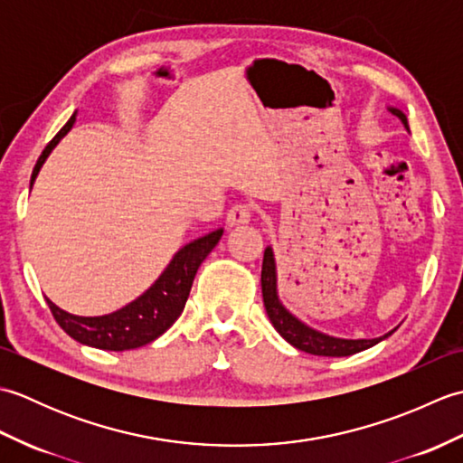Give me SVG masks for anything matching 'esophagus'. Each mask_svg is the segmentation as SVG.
I'll return each mask as SVG.
<instances>
[{"mask_svg": "<svg viewBox=\"0 0 463 463\" xmlns=\"http://www.w3.org/2000/svg\"><path fill=\"white\" fill-rule=\"evenodd\" d=\"M226 222L231 226H239V224H247L250 222V206L249 204H234L232 209L226 214Z\"/></svg>", "mask_w": 463, "mask_h": 463, "instance_id": "1", "label": "esophagus"}]
</instances>
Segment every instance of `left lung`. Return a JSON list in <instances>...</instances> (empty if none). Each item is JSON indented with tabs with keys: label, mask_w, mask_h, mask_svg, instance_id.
<instances>
[{
	"label": "left lung",
	"mask_w": 463,
	"mask_h": 463,
	"mask_svg": "<svg viewBox=\"0 0 463 463\" xmlns=\"http://www.w3.org/2000/svg\"><path fill=\"white\" fill-rule=\"evenodd\" d=\"M388 111L398 117L402 125L406 127V131L410 133V125H408V117L404 111L398 109V107H388ZM260 287H262V300H264V308H267L269 318L272 322V326L277 328L280 336L292 344L294 348H298L302 352L314 354V356H332V358H340V356H352V354H358L362 350H368L372 346H376L378 342L386 340L388 336L396 332L390 330L383 334V336L378 338H338V336H330V334H324L317 328L308 326L307 322H302L298 317L284 307L280 297H279V274H277V260H274V252L272 247L264 249V259H262V272H260Z\"/></svg>",
	"instance_id": "left-lung-1"
}]
</instances>
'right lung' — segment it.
I'll return each mask as SVG.
<instances>
[{
  "mask_svg": "<svg viewBox=\"0 0 463 463\" xmlns=\"http://www.w3.org/2000/svg\"><path fill=\"white\" fill-rule=\"evenodd\" d=\"M75 117L77 111L43 149L42 156H39L33 166L29 186H33L39 171H42L43 163L52 155L57 143L71 131V127L75 125ZM222 232V229H216L201 239L184 244L183 249L175 252V257L166 264L161 277L139 298H135L119 310L103 314V317H77V314L65 312L55 307L52 300L45 298L49 310H52L59 326L73 340L85 344V346L111 352L141 348L145 344L159 338L181 317L186 298H189L194 274L199 270L203 260L219 244Z\"/></svg>",
  "mask_w": 463,
  "mask_h": 463,
  "instance_id": "obj_1",
  "label": "right lung"
}]
</instances>
